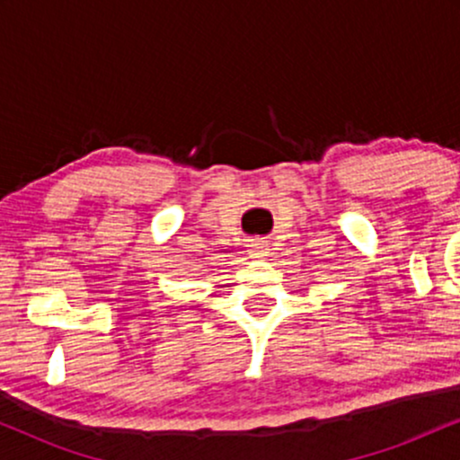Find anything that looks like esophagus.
Returning <instances> with one entry per match:
<instances>
[{
  "instance_id": "esophagus-1",
  "label": "esophagus",
  "mask_w": 460,
  "mask_h": 460,
  "mask_svg": "<svg viewBox=\"0 0 460 460\" xmlns=\"http://www.w3.org/2000/svg\"><path fill=\"white\" fill-rule=\"evenodd\" d=\"M248 252H251V257H268L270 248H268L266 240L257 237V240H251V244H248Z\"/></svg>"
}]
</instances>
